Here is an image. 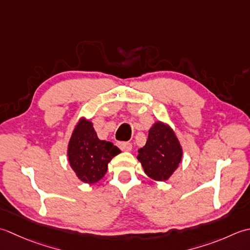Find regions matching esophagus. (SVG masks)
<instances>
[{"instance_id": "esophagus-1", "label": "esophagus", "mask_w": 250, "mask_h": 250, "mask_svg": "<svg viewBox=\"0 0 250 250\" xmlns=\"http://www.w3.org/2000/svg\"><path fill=\"white\" fill-rule=\"evenodd\" d=\"M119 146L122 151H126V152H129L132 149V146L131 144H129V142H120Z\"/></svg>"}]
</instances>
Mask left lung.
Here are the masks:
<instances>
[{
  "instance_id": "left-lung-1",
  "label": "left lung",
  "mask_w": 250,
  "mask_h": 250,
  "mask_svg": "<svg viewBox=\"0 0 250 250\" xmlns=\"http://www.w3.org/2000/svg\"><path fill=\"white\" fill-rule=\"evenodd\" d=\"M137 159L146 174L155 181H166L179 167L183 150L174 129L164 122L152 125L145 146Z\"/></svg>"
}]
</instances>
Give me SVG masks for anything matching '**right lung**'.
I'll use <instances>...</instances> for the list:
<instances>
[{"instance_id":"add662e5","label":"right lung","mask_w":250,"mask_h":250,"mask_svg":"<svg viewBox=\"0 0 250 250\" xmlns=\"http://www.w3.org/2000/svg\"><path fill=\"white\" fill-rule=\"evenodd\" d=\"M121 153L118 146L97 136L94 124L82 116L76 123L68 144V161L76 177L88 185L104 177L108 164Z\"/></svg>"}]
</instances>
